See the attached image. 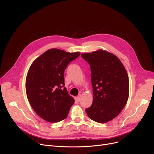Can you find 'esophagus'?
<instances>
[{"instance_id": "1", "label": "esophagus", "mask_w": 154, "mask_h": 154, "mask_svg": "<svg viewBox=\"0 0 154 154\" xmlns=\"http://www.w3.org/2000/svg\"><path fill=\"white\" fill-rule=\"evenodd\" d=\"M81 97H82L81 94H79V95H77V97H76V100H77L78 102H80V99H81Z\"/></svg>"}]
</instances>
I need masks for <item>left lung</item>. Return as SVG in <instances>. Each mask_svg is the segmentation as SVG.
<instances>
[{"mask_svg": "<svg viewBox=\"0 0 154 154\" xmlns=\"http://www.w3.org/2000/svg\"><path fill=\"white\" fill-rule=\"evenodd\" d=\"M81 56L91 69L93 102L85 110L88 117L104 124L116 117L129 95V79L123 63L116 55L99 49Z\"/></svg>", "mask_w": 154, "mask_h": 154, "instance_id": "1", "label": "left lung"}]
</instances>
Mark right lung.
<instances>
[{
  "label": "right lung",
  "instance_id": "1",
  "mask_svg": "<svg viewBox=\"0 0 154 154\" xmlns=\"http://www.w3.org/2000/svg\"><path fill=\"white\" fill-rule=\"evenodd\" d=\"M80 53L51 48L37 57L28 70L26 91L36 114L49 122L66 119L75 100L64 85V71Z\"/></svg>",
  "mask_w": 154,
  "mask_h": 154
}]
</instances>
